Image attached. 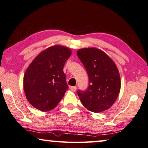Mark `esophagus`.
Here are the masks:
<instances>
[{"label": "esophagus", "instance_id": "34e87169", "mask_svg": "<svg viewBox=\"0 0 148 148\" xmlns=\"http://www.w3.org/2000/svg\"><path fill=\"white\" fill-rule=\"evenodd\" d=\"M70 90H71V91L73 92H75L76 90H77V87H75V86H73V87H70Z\"/></svg>", "mask_w": 148, "mask_h": 148}]
</instances>
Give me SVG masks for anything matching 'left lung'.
I'll return each mask as SVG.
<instances>
[{
	"mask_svg": "<svg viewBox=\"0 0 148 148\" xmlns=\"http://www.w3.org/2000/svg\"><path fill=\"white\" fill-rule=\"evenodd\" d=\"M89 78L85 91L77 93L83 105L92 112H101L110 108L119 96L121 81L119 69L107 54L96 47L77 51Z\"/></svg>",
	"mask_w": 148,
	"mask_h": 148,
	"instance_id": "left-lung-1",
	"label": "left lung"
}]
</instances>
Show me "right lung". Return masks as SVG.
<instances>
[{
  "label": "right lung",
  "mask_w": 148,
  "mask_h": 148,
  "mask_svg": "<svg viewBox=\"0 0 148 148\" xmlns=\"http://www.w3.org/2000/svg\"><path fill=\"white\" fill-rule=\"evenodd\" d=\"M71 55L69 48L56 45L32 61L24 73L23 85L26 99L34 107L47 112L60 103L68 89L63 66Z\"/></svg>",
  "instance_id": "add662e5"
}]
</instances>
